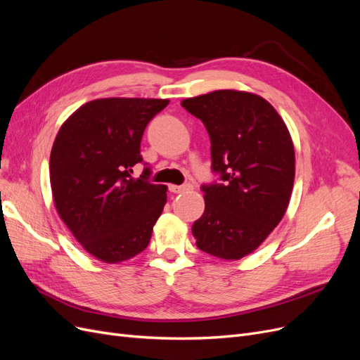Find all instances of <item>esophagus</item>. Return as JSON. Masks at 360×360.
<instances>
[{"mask_svg": "<svg viewBox=\"0 0 360 360\" xmlns=\"http://www.w3.org/2000/svg\"><path fill=\"white\" fill-rule=\"evenodd\" d=\"M193 186L190 185V184H185V185H169V190L172 191V193H175V194H178V193H182V191H188V190H191Z\"/></svg>", "mask_w": 360, "mask_h": 360, "instance_id": "34e87169", "label": "esophagus"}]
</instances>
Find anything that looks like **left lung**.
<instances>
[{
    "label": "left lung",
    "mask_w": 360,
    "mask_h": 360,
    "mask_svg": "<svg viewBox=\"0 0 360 360\" xmlns=\"http://www.w3.org/2000/svg\"><path fill=\"white\" fill-rule=\"evenodd\" d=\"M181 105L205 123L212 169L224 181L201 186L206 207L193 225L195 245L238 260L253 253L287 212L295 175L290 131L272 104L253 92L217 89Z\"/></svg>",
    "instance_id": "1"
}]
</instances>
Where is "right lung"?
<instances>
[{
	"label": "right lung",
	"mask_w": 360,
	"mask_h": 360,
	"mask_svg": "<svg viewBox=\"0 0 360 360\" xmlns=\"http://www.w3.org/2000/svg\"><path fill=\"white\" fill-rule=\"evenodd\" d=\"M169 100L98 98L73 112L54 139L50 182L61 221L86 252L120 263L147 248L166 205L167 186L132 178L143 162L147 123Z\"/></svg>",
	"instance_id": "add662e5"
}]
</instances>
